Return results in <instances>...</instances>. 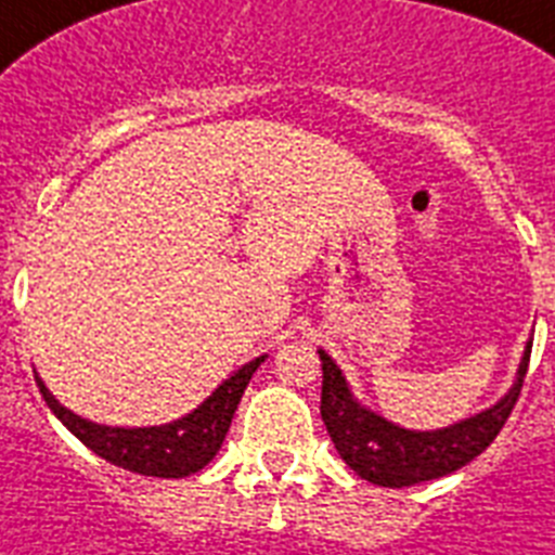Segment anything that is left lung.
<instances>
[{
    "label": "left lung",
    "instance_id": "left-lung-1",
    "mask_svg": "<svg viewBox=\"0 0 555 555\" xmlns=\"http://www.w3.org/2000/svg\"><path fill=\"white\" fill-rule=\"evenodd\" d=\"M530 347L533 344L528 341L514 386L507 389L500 403H493L486 412L465 417L454 426L435 428V431L400 428L361 406L349 392L347 378L335 366L333 358L319 349L321 372H324L321 421L327 426L344 463L372 486L406 488L426 482V479L446 477L479 457L493 443V437L502 431L507 414L514 412L519 392H522L530 364Z\"/></svg>",
    "mask_w": 555,
    "mask_h": 555
}]
</instances>
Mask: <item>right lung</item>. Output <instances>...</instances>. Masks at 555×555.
<instances>
[{"mask_svg": "<svg viewBox=\"0 0 555 555\" xmlns=\"http://www.w3.org/2000/svg\"><path fill=\"white\" fill-rule=\"evenodd\" d=\"M264 356L254 358L248 364L236 370L228 380H222L194 412L166 426L146 428H120V426H98L92 421H83L76 412H69L50 395L44 380L36 375L39 392L50 412L81 440L87 449H92L98 457L106 463L127 468V472L143 474V477H166L180 479L189 474H197L214 460L220 451L222 440L228 435L231 417L240 406L242 392L248 386L250 375L259 370Z\"/></svg>", "mask_w": 555, "mask_h": 555, "instance_id": "add662e5", "label": "right lung"}]
</instances>
